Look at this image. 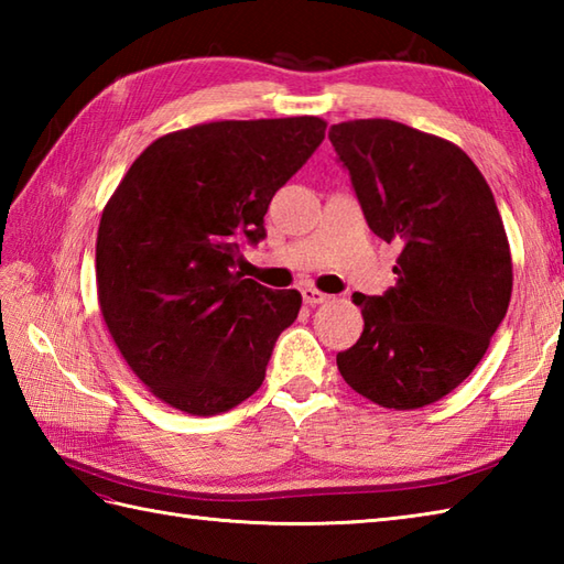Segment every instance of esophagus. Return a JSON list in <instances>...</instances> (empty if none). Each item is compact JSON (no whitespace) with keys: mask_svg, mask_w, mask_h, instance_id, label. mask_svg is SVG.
Returning <instances> with one entry per match:
<instances>
[{"mask_svg":"<svg viewBox=\"0 0 564 564\" xmlns=\"http://www.w3.org/2000/svg\"><path fill=\"white\" fill-rule=\"evenodd\" d=\"M327 297H329L327 293H322V291L313 289V285H307V289H303V301H305L307 305H319V303H325Z\"/></svg>","mask_w":564,"mask_h":564,"instance_id":"34e87169","label":"esophagus"}]
</instances>
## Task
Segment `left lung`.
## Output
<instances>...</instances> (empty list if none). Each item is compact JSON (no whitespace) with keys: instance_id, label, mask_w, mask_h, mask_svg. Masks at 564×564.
Returning <instances> with one entry per match:
<instances>
[{"instance_id":"left-lung-1","label":"left lung","mask_w":564,"mask_h":564,"mask_svg":"<svg viewBox=\"0 0 564 564\" xmlns=\"http://www.w3.org/2000/svg\"><path fill=\"white\" fill-rule=\"evenodd\" d=\"M368 227L402 249L398 283L354 295L364 334L337 356L351 390L388 410L446 398L482 361L511 301L513 269L492 191L451 140L390 118L332 126Z\"/></svg>"}]
</instances>
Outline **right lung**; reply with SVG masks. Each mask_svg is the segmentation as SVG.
Instances as JSON below:
<instances>
[{"label":"right lung","mask_w":564,"mask_h":564,"mask_svg":"<svg viewBox=\"0 0 564 564\" xmlns=\"http://www.w3.org/2000/svg\"><path fill=\"white\" fill-rule=\"evenodd\" d=\"M317 116L213 121L158 138L104 206L97 235L101 317L154 398L194 416L223 414L267 376L303 295L232 271L239 242L325 140Z\"/></svg>","instance_id":"add662e5"}]
</instances>
